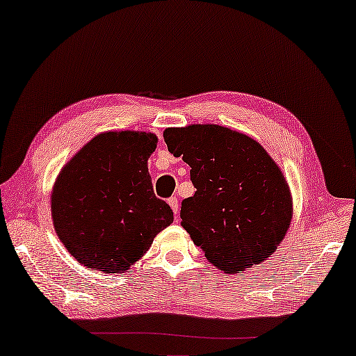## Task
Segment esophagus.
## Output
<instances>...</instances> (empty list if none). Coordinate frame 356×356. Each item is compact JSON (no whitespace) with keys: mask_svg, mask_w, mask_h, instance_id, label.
I'll list each match as a JSON object with an SVG mask.
<instances>
[{"mask_svg":"<svg viewBox=\"0 0 356 356\" xmlns=\"http://www.w3.org/2000/svg\"><path fill=\"white\" fill-rule=\"evenodd\" d=\"M168 205L173 209L175 213V218H178V213H179V202L177 197H172V199H168Z\"/></svg>","mask_w":356,"mask_h":356,"instance_id":"esophagus-1","label":"esophagus"}]
</instances>
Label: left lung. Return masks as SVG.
I'll use <instances>...</instances> for the list:
<instances>
[{"label": "left lung", "mask_w": 356, "mask_h": 356, "mask_svg": "<svg viewBox=\"0 0 356 356\" xmlns=\"http://www.w3.org/2000/svg\"><path fill=\"white\" fill-rule=\"evenodd\" d=\"M173 156L191 167L194 197L181 203V225L220 271L240 273L266 260L293 216L284 173L261 145L219 124L167 127Z\"/></svg>", "instance_id": "1"}]
</instances>
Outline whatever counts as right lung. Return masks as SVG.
Returning <instances> with one entry per match:
<instances>
[{
  "instance_id": "obj_1",
  "label": "right lung",
  "mask_w": 356,
  "mask_h": 356,
  "mask_svg": "<svg viewBox=\"0 0 356 356\" xmlns=\"http://www.w3.org/2000/svg\"><path fill=\"white\" fill-rule=\"evenodd\" d=\"M157 137L107 131L85 143L58 173L50 197L60 241L86 268L124 273L173 222L154 195L148 159Z\"/></svg>"
}]
</instances>
